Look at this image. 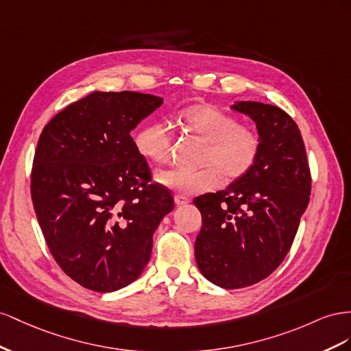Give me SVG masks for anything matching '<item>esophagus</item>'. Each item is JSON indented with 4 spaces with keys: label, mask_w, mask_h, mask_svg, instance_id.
<instances>
[{
    "label": "esophagus",
    "mask_w": 351,
    "mask_h": 351,
    "mask_svg": "<svg viewBox=\"0 0 351 351\" xmlns=\"http://www.w3.org/2000/svg\"><path fill=\"white\" fill-rule=\"evenodd\" d=\"M189 202H191V198L186 197V195H182V194L175 195V203H176V206H179V207L188 204Z\"/></svg>",
    "instance_id": "34e87169"
}]
</instances>
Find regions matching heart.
<instances>
[{
  "mask_svg": "<svg viewBox=\"0 0 351 351\" xmlns=\"http://www.w3.org/2000/svg\"><path fill=\"white\" fill-rule=\"evenodd\" d=\"M181 122L189 132L207 141L202 157L203 167H169L158 170L160 185L181 194H199L217 188L220 175L228 181L243 178L257 162L260 136L253 129L213 106H193L181 113ZM138 152L154 163H166L172 154L173 131L162 120L139 129L135 136Z\"/></svg>",
  "mask_w": 351,
  "mask_h": 351,
  "instance_id": "heart-1",
  "label": "heart"
}]
</instances>
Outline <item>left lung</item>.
Segmentation results:
<instances>
[{
  "instance_id": "1",
  "label": "left lung",
  "mask_w": 351,
  "mask_h": 351,
  "mask_svg": "<svg viewBox=\"0 0 351 351\" xmlns=\"http://www.w3.org/2000/svg\"><path fill=\"white\" fill-rule=\"evenodd\" d=\"M260 136L257 162L223 191L194 198L203 225L195 239L199 272L226 289L267 278L293 245L310 198L306 147L294 120L276 106L238 101Z\"/></svg>"
}]
</instances>
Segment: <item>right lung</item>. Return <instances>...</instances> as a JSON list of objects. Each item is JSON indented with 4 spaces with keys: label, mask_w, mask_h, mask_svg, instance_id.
<instances>
[{
    "label": "right lung",
    "mask_w": 351,
    "mask_h": 351,
    "mask_svg": "<svg viewBox=\"0 0 351 351\" xmlns=\"http://www.w3.org/2000/svg\"><path fill=\"white\" fill-rule=\"evenodd\" d=\"M163 98L95 91L43 129L31 194L45 243L63 272L88 289L112 293L147 266L153 234L173 210L131 131Z\"/></svg>",
    "instance_id": "obj_1"
}]
</instances>
